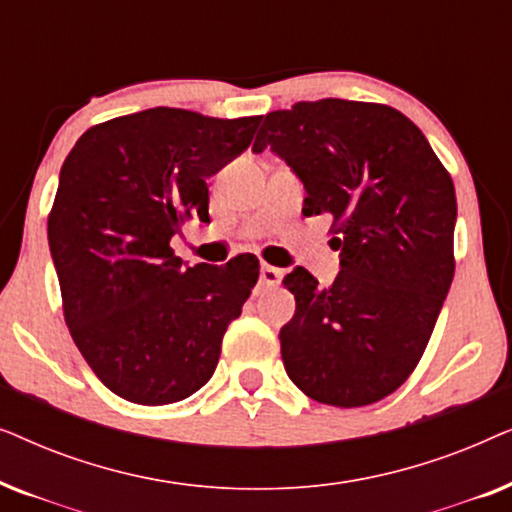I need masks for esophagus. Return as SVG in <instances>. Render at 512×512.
<instances>
[{
  "label": "esophagus",
  "instance_id": "obj_1",
  "mask_svg": "<svg viewBox=\"0 0 512 512\" xmlns=\"http://www.w3.org/2000/svg\"><path fill=\"white\" fill-rule=\"evenodd\" d=\"M279 279H282V270L275 268V265H268V263L261 265V282L263 284L275 286V284H279Z\"/></svg>",
  "mask_w": 512,
  "mask_h": 512
}]
</instances>
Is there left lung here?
I'll use <instances>...</instances> for the list:
<instances>
[{
	"mask_svg": "<svg viewBox=\"0 0 512 512\" xmlns=\"http://www.w3.org/2000/svg\"><path fill=\"white\" fill-rule=\"evenodd\" d=\"M270 149L305 188L303 214H331L340 272L319 286L296 265V314L279 331L286 375L314 401L361 408L422 359L454 277L457 195L422 130L370 102H298L263 116Z\"/></svg>",
	"mask_w": 512,
	"mask_h": 512,
	"instance_id": "left-lung-1",
	"label": "left lung"
}]
</instances>
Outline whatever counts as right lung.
<instances>
[{"label": "right lung", "instance_id": "obj_1", "mask_svg": "<svg viewBox=\"0 0 512 512\" xmlns=\"http://www.w3.org/2000/svg\"><path fill=\"white\" fill-rule=\"evenodd\" d=\"M261 116L156 107L83 132L60 170L48 247L69 333L107 389L167 405L205 387L258 258L174 256L181 223H209L207 179L249 149Z\"/></svg>", "mask_w": 512, "mask_h": 512}]
</instances>
